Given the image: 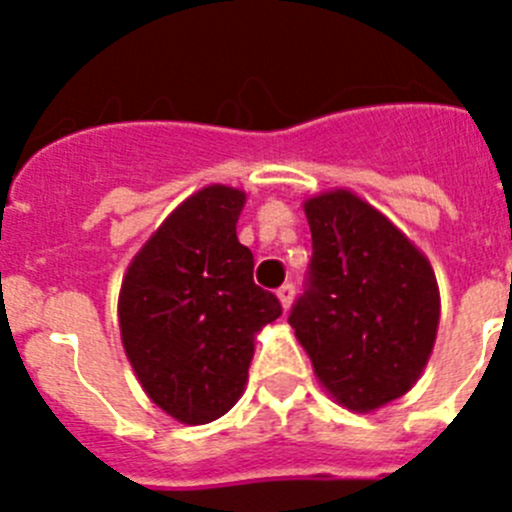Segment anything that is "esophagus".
I'll return each instance as SVG.
<instances>
[{"label": "esophagus", "mask_w": 512, "mask_h": 512, "mask_svg": "<svg viewBox=\"0 0 512 512\" xmlns=\"http://www.w3.org/2000/svg\"><path fill=\"white\" fill-rule=\"evenodd\" d=\"M277 297H279V302H282L284 310H289V305H292V297H295V287H292V284H282V287L277 289Z\"/></svg>", "instance_id": "34e87169"}]
</instances>
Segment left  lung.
<instances>
[{
  "mask_svg": "<svg viewBox=\"0 0 512 512\" xmlns=\"http://www.w3.org/2000/svg\"><path fill=\"white\" fill-rule=\"evenodd\" d=\"M310 279L289 325L338 405L372 413L413 390L436 343L441 297L425 253L348 189L305 200Z\"/></svg>",
  "mask_w": 512,
  "mask_h": 512,
  "instance_id": "obj_1",
  "label": "left lung"
}]
</instances>
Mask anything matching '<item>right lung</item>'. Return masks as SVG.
<instances>
[{
	"mask_svg": "<svg viewBox=\"0 0 512 512\" xmlns=\"http://www.w3.org/2000/svg\"><path fill=\"white\" fill-rule=\"evenodd\" d=\"M246 192L210 184L176 207L122 277L120 338L140 387L179 423L205 425L248 382L253 341L282 315L253 284V253L235 223Z\"/></svg>",
	"mask_w": 512,
	"mask_h": 512,
	"instance_id": "add662e5",
	"label": "right lung"
}]
</instances>
